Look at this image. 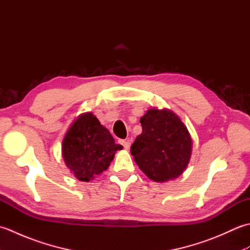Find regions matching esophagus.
Returning <instances> with one entry per match:
<instances>
[{
	"instance_id": "1",
	"label": "esophagus",
	"mask_w": 250,
	"mask_h": 250,
	"mask_svg": "<svg viewBox=\"0 0 250 250\" xmlns=\"http://www.w3.org/2000/svg\"><path fill=\"white\" fill-rule=\"evenodd\" d=\"M119 144L125 147V149H129L131 146V143L129 140H119Z\"/></svg>"
}]
</instances>
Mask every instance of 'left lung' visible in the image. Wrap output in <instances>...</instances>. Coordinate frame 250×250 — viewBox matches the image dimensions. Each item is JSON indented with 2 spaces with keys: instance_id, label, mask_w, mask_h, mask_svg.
<instances>
[{
  "instance_id": "1",
  "label": "left lung",
  "mask_w": 250,
  "mask_h": 250,
  "mask_svg": "<svg viewBox=\"0 0 250 250\" xmlns=\"http://www.w3.org/2000/svg\"><path fill=\"white\" fill-rule=\"evenodd\" d=\"M142 133L131 146L137 166L150 179L167 182L187 167L192 141L185 125L167 109H149L142 117Z\"/></svg>"
}]
</instances>
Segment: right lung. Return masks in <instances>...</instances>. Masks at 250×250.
I'll use <instances>...</instances> for the list:
<instances>
[{
	"label": "right lung",
	"mask_w": 250,
	"mask_h": 250,
	"mask_svg": "<svg viewBox=\"0 0 250 250\" xmlns=\"http://www.w3.org/2000/svg\"><path fill=\"white\" fill-rule=\"evenodd\" d=\"M109 131L91 113L82 115L74 122L62 142V156L74 176L89 182L109 167L117 150Z\"/></svg>",
	"instance_id": "right-lung-1"
}]
</instances>
